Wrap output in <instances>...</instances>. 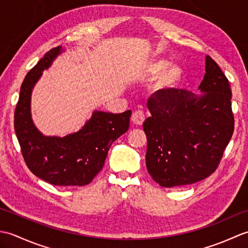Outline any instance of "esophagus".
Segmentation results:
<instances>
[{
  "label": "esophagus",
  "instance_id": "obj_1",
  "mask_svg": "<svg viewBox=\"0 0 248 248\" xmlns=\"http://www.w3.org/2000/svg\"><path fill=\"white\" fill-rule=\"evenodd\" d=\"M132 123L136 125H141L145 120V114L141 112V110H135L132 114V117H131Z\"/></svg>",
  "mask_w": 248,
  "mask_h": 248
}]
</instances>
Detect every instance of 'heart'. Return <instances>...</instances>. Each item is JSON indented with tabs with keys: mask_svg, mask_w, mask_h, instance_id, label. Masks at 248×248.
<instances>
[{
	"mask_svg": "<svg viewBox=\"0 0 248 248\" xmlns=\"http://www.w3.org/2000/svg\"><path fill=\"white\" fill-rule=\"evenodd\" d=\"M144 75H157L152 84V89L156 93H162L176 88L183 80V70L177 64H168L164 59H151L143 66Z\"/></svg>",
	"mask_w": 248,
	"mask_h": 248,
	"instance_id": "obj_1",
	"label": "heart"
}]
</instances>
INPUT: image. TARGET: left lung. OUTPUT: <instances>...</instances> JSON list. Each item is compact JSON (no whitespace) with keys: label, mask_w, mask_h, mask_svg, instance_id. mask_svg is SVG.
<instances>
[{"label":"left lung","mask_w":248,"mask_h":248,"mask_svg":"<svg viewBox=\"0 0 248 248\" xmlns=\"http://www.w3.org/2000/svg\"><path fill=\"white\" fill-rule=\"evenodd\" d=\"M198 88L202 94L172 88L148 100L151 117L143 124L146 166L161 186H187L209 177L232 136L228 78L208 55Z\"/></svg>","instance_id":"obj_1"}]
</instances>
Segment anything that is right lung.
<instances>
[{
  "label": "right lung",
  "instance_id": "obj_1",
  "mask_svg": "<svg viewBox=\"0 0 248 248\" xmlns=\"http://www.w3.org/2000/svg\"><path fill=\"white\" fill-rule=\"evenodd\" d=\"M65 50L46 52L26 75L15 110V131L30 170L53 186H86L102 170L109 147L129 129L131 110L112 114L93 110L81 130L64 138L46 136L31 119V92L52 62Z\"/></svg>",
  "mask_w": 248,
  "mask_h": 248
}]
</instances>
